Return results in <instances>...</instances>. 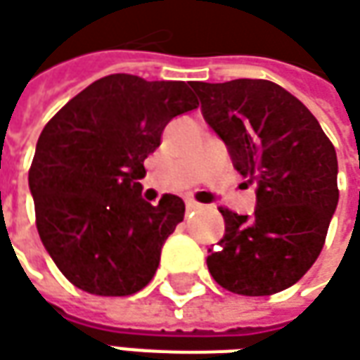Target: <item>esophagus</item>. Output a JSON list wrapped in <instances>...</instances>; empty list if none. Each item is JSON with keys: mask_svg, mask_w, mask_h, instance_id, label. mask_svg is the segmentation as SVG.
Returning <instances> with one entry per match:
<instances>
[{"mask_svg": "<svg viewBox=\"0 0 360 360\" xmlns=\"http://www.w3.org/2000/svg\"><path fill=\"white\" fill-rule=\"evenodd\" d=\"M197 209H201V203H197V201H187V211H197Z\"/></svg>", "mask_w": 360, "mask_h": 360, "instance_id": "1", "label": "esophagus"}]
</instances>
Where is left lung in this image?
Masks as SVG:
<instances>
[{"instance_id": "1", "label": "left lung", "mask_w": 360, "mask_h": 360, "mask_svg": "<svg viewBox=\"0 0 360 360\" xmlns=\"http://www.w3.org/2000/svg\"><path fill=\"white\" fill-rule=\"evenodd\" d=\"M205 121L229 149L235 169L257 183V209L219 207L225 235L207 257L223 289L275 295L313 266L339 203L337 153L315 115L266 79L193 81Z\"/></svg>"}]
</instances>
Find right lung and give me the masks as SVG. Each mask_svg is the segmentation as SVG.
<instances>
[{"label":"right lung","instance_id":"1","mask_svg":"<svg viewBox=\"0 0 360 360\" xmlns=\"http://www.w3.org/2000/svg\"><path fill=\"white\" fill-rule=\"evenodd\" d=\"M197 107L193 81L113 73L47 121L30 167L35 225L77 289L127 297L153 279L185 203L177 195H163L159 205L141 199L143 161L169 121Z\"/></svg>","mask_w":360,"mask_h":360}]
</instances>
